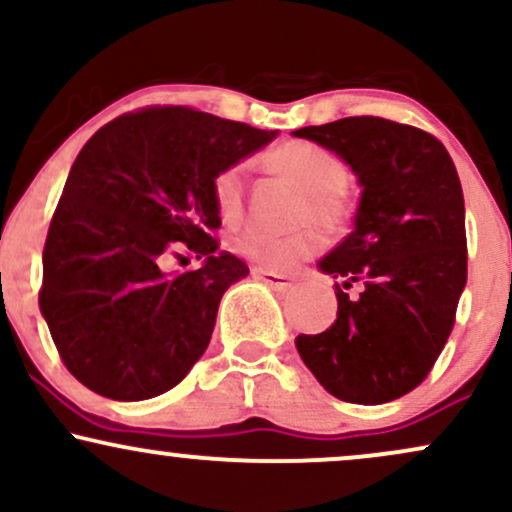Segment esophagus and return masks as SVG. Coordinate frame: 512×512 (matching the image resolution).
<instances>
[{
    "label": "esophagus",
    "instance_id": "obj_1",
    "mask_svg": "<svg viewBox=\"0 0 512 512\" xmlns=\"http://www.w3.org/2000/svg\"><path fill=\"white\" fill-rule=\"evenodd\" d=\"M252 272H255L257 276H260L262 281H267V284L272 286L274 291H286V289H291V284H293V279H291V276H286V274H279V272H272V269H262V267H255V269H252Z\"/></svg>",
    "mask_w": 512,
    "mask_h": 512
}]
</instances>
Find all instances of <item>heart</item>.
<instances>
[{
  "instance_id": "obj_1",
  "label": "heart",
  "mask_w": 512,
  "mask_h": 512,
  "mask_svg": "<svg viewBox=\"0 0 512 512\" xmlns=\"http://www.w3.org/2000/svg\"><path fill=\"white\" fill-rule=\"evenodd\" d=\"M264 166L303 190L296 209V223L303 228L284 233V236L250 228L233 238V250L262 267L286 272L322 248L320 231L305 223H317L330 233L346 226V221L354 214V190H351L349 166L344 158L305 139H291V142L274 146L264 154ZM211 195L223 221L236 223L243 219L245 202H248L245 166L233 163V166L221 168L211 182Z\"/></svg>"
}]
</instances>
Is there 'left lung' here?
<instances>
[{
	"mask_svg": "<svg viewBox=\"0 0 512 512\" xmlns=\"http://www.w3.org/2000/svg\"><path fill=\"white\" fill-rule=\"evenodd\" d=\"M293 134L342 156L363 187L354 231L320 262L342 279L337 320L298 334L296 349L342 402H392L431 373L467 284L455 163L433 134L385 117H342Z\"/></svg>",
	"mask_w": 512,
	"mask_h": 512,
	"instance_id": "left-lung-1",
	"label": "left lung"
}]
</instances>
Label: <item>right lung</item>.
Returning <instances> with one entry per match:
<instances>
[{"instance_id": "1", "label": "right lung", "mask_w": 512, "mask_h": 512, "mask_svg": "<svg viewBox=\"0 0 512 512\" xmlns=\"http://www.w3.org/2000/svg\"><path fill=\"white\" fill-rule=\"evenodd\" d=\"M276 132L185 108L115 117L69 170L43 248L38 303L69 373L98 395H163L209 346L223 291L250 274L219 250L211 182ZM197 254L192 273L162 269Z\"/></svg>"}]
</instances>
